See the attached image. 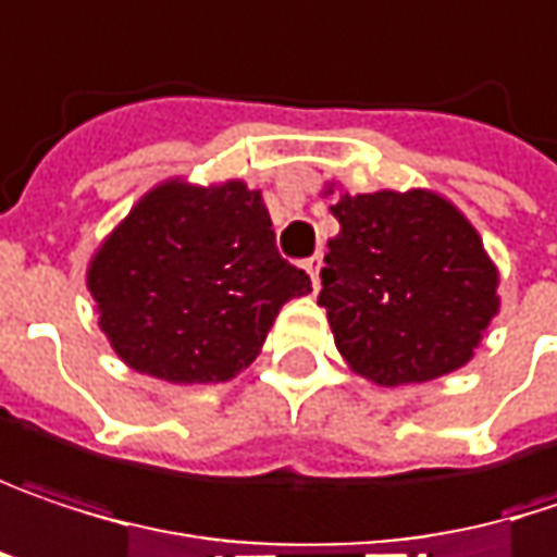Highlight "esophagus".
Returning <instances> with one entry per match:
<instances>
[{"label":"esophagus","mask_w":557,"mask_h":557,"mask_svg":"<svg viewBox=\"0 0 557 557\" xmlns=\"http://www.w3.org/2000/svg\"><path fill=\"white\" fill-rule=\"evenodd\" d=\"M320 265H323V256H320V252H313V256L305 259V269H308V275H311L313 288L320 285Z\"/></svg>","instance_id":"obj_1"}]
</instances>
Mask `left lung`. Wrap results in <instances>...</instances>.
I'll list each match as a JSON object with an SVG mask.
<instances>
[{
    "label": "left lung",
    "mask_w": 557,
    "mask_h": 557,
    "mask_svg": "<svg viewBox=\"0 0 557 557\" xmlns=\"http://www.w3.org/2000/svg\"><path fill=\"white\" fill-rule=\"evenodd\" d=\"M317 305L336 349L375 384L461 369L497 313V269L474 227L433 191L343 195L330 205Z\"/></svg>",
    "instance_id": "8db88e82"
}]
</instances>
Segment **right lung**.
Returning a JSON list of instances; mask_svg holds the SVG:
<instances>
[{
  "label": "right lung",
  "mask_w": 557,
  "mask_h": 557,
  "mask_svg": "<svg viewBox=\"0 0 557 557\" xmlns=\"http://www.w3.org/2000/svg\"><path fill=\"white\" fill-rule=\"evenodd\" d=\"M89 292L131 369L208 384L256 359L278 308L308 295L311 278L278 256L259 191L166 182L96 252Z\"/></svg>",
  "instance_id": "right-lung-1"
}]
</instances>
